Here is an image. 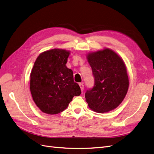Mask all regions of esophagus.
I'll return each mask as SVG.
<instances>
[{
  "label": "esophagus",
  "mask_w": 154,
  "mask_h": 154,
  "mask_svg": "<svg viewBox=\"0 0 154 154\" xmlns=\"http://www.w3.org/2000/svg\"><path fill=\"white\" fill-rule=\"evenodd\" d=\"M79 85H80V88H81V91H83V90H84V85H83V83H79Z\"/></svg>",
  "instance_id": "esophagus-1"
}]
</instances>
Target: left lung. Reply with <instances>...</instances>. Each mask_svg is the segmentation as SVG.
Returning <instances> with one entry per match:
<instances>
[{
	"instance_id": "8db88e82",
	"label": "left lung",
	"mask_w": 154,
	"mask_h": 154,
	"mask_svg": "<svg viewBox=\"0 0 154 154\" xmlns=\"http://www.w3.org/2000/svg\"><path fill=\"white\" fill-rule=\"evenodd\" d=\"M87 59L94 77V85L85 95L88 106L99 113L116 109L124 100L129 85L123 60L107 48L88 54Z\"/></svg>"
}]
</instances>
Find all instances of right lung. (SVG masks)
<instances>
[{"label":"right lung","mask_w":154,"mask_h":154,"mask_svg":"<svg viewBox=\"0 0 154 154\" xmlns=\"http://www.w3.org/2000/svg\"><path fill=\"white\" fill-rule=\"evenodd\" d=\"M67 51L49 50L36 58L30 75V91L32 99L45 114H56L67 108L74 96L81 94V89L74 82L73 72L67 67Z\"/></svg>","instance_id":"obj_1"}]
</instances>
